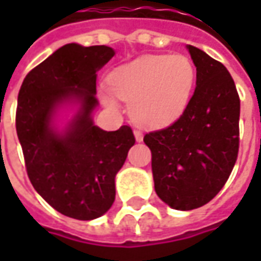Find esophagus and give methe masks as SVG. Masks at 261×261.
<instances>
[{
	"label": "esophagus",
	"mask_w": 261,
	"mask_h": 261,
	"mask_svg": "<svg viewBox=\"0 0 261 261\" xmlns=\"http://www.w3.org/2000/svg\"><path fill=\"white\" fill-rule=\"evenodd\" d=\"M134 135H135L136 142H142V139H144V135H142V132H141V130H135V132H134Z\"/></svg>",
	"instance_id": "34e87169"
}]
</instances>
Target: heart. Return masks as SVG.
Masks as SVG:
<instances>
[{"label":"heart","mask_w":261,"mask_h":261,"mask_svg":"<svg viewBox=\"0 0 261 261\" xmlns=\"http://www.w3.org/2000/svg\"><path fill=\"white\" fill-rule=\"evenodd\" d=\"M195 78V66L186 56H141L110 72L101 98L115 109V95L130 103L132 117L139 125L164 127L185 112Z\"/></svg>","instance_id":"1"}]
</instances>
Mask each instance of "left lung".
<instances>
[{
    "label": "left lung",
    "instance_id": "obj_1",
    "mask_svg": "<svg viewBox=\"0 0 261 261\" xmlns=\"http://www.w3.org/2000/svg\"><path fill=\"white\" fill-rule=\"evenodd\" d=\"M196 88L183 115L166 129L144 136L152 154L158 197L177 211L206 205L224 187L240 145V97L221 62L195 46Z\"/></svg>",
    "mask_w": 261,
    "mask_h": 261
}]
</instances>
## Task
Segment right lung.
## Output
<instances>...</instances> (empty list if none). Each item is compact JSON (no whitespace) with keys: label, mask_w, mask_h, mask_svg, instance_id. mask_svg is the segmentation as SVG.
Masks as SVG:
<instances>
[{"label":"right lung","mask_w":261,"mask_h":261,"mask_svg":"<svg viewBox=\"0 0 261 261\" xmlns=\"http://www.w3.org/2000/svg\"><path fill=\"white\" fill-rule=\"evenodd\" d=\"M115 56L109 46L68 43L33 68L21 84L15 129L35 190L62 215L91 221L115 202V178L135 136L129 126L94 125L97 72ZM75 110L65 126L59 113Z\"/></svg>","instance_id":"1"}]
</instances>
